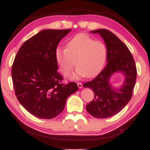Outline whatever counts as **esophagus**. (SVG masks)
<instances>
[{
  "label": "esophagus",
  "instance_id": "obj_1",
  "mask_svg": "<svg viewBox=\"0 0 150 150\" xmlns=\"http://www.w3.org/2000/svg\"><path fill=\"white\" fill-rule=\"evenodd\" d=\"M77 85H78V86L79 88H81V87H83L82 83H80V82H78V83H77Z\"/></svg>",
  "mask_w": 150,
  "mask_h": 150
}]
</instances>
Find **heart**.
Here are the masks:
<instances>
[{"mask_svg":"<svg viewBox=\"0 0 150 150\" xmlns=\"http://www.w3.org/2000/svg\"><path fill=\"white\" fill-rule=\"evenodd\" d=\"M106 56V45L86 35L75 36L67 44V48L59 47L55 51L56 61L62 74L68 76L76 64L78 66L70 76L72 79L98 74L103 69Z\"/></svg>","mask_w":150,"mask_h":150,"instance_id":"b5f03b06","label":"heart"}]
</instances>
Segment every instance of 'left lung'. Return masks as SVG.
<instances>
[{"mask_svg":"<svg viewBox=\"0 0 150 150\" xmlns=\"http://www.w3.org/2000/svg\"><path fill=\"white\" fill-rule=\"evenodd\" d=\"M98 33L105 42L107 49V64L100 74L83 86L89 87L94 93V98L87 104L86 110L93 117L108 118L120 112L132 95L137 79V67L127 46L111 31L100 29L91 31ZM123 72L126 78L120 88H114L109 78L114 73Z\"/></svg>","mask_w":150,"mask_h":150,"instance_id":"1","label":"left lung"}]
</instances>
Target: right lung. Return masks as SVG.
Here are the masks:
<instances>
[{"label": "right lung", "instance_id": "right-lung-1", "mask_svg": "<svg viewBox=\"0 0 150 150\" xmlns=\"http://www.w3.org/2000/svg\"><path fill=\"white\" fill-rule=\"evenodd\" d=\"M71 29L42 30L25 41L14 59L12 77L16 96L28 112L41 119H52L77 91L75 82L64 84L57 72L55 51Z\"/></svg>", "mask_w": 150, "mask_h": 150}]
</instances>
